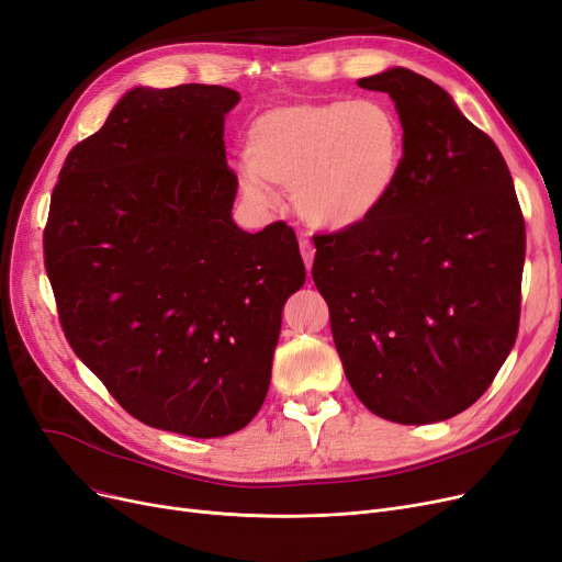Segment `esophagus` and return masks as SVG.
I'll list each match as a JSON object with an SVG mask.
<instances>
[{
  "label": "esophagus",
  "mask_w": 562,
  "mask_h": 562,
  "mask_svg": "<svg viewBox=\"0 0 562 562\" xmlns=\"http://www.w3.org/2000/svg\"><path fill=\"white\" fill-rule=\"evenodd\" d=\"M299 245H301V257L305 261V268L313 270V261H315V247H313V243H310V238L301 236Z\"/></svg>",
  "instance_id": "obj_1"
}]
</instances>
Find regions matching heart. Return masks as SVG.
Here are the masks:
<instances>
[{
    "label": "heart",
    "mask_w": 562,
    "mask_h": 562,
    "mask_svg": "<svg viewBox=\"0 0 562 562\" xmlns=\"http://www.w3.org/2000/svg\"><path fill=\"white\" fill-rule=\"evenodd\" d=\"M240 190L255 205L270 187L292 190L299 217L322 232H351L396 194L407 161L401 115L380 99L296 101L266 109L245 132Z\"/></svg>",
    "instance_id": "heart-1"
}]
</instances>
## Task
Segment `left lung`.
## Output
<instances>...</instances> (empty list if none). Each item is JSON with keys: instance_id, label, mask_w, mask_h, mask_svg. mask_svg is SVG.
I'll use <instances>...</instances> for the list:
<instances>
[{"instance_id": "left-lung-1", "label": "left lung", "mask_w": 562, "mask_h": 562, "mask_svg": "<svg viewBox=\"0 0 562 562\" xmlns=\"http://www.w3.org/2000/svg\"><path fill=\"white\" fill-rule=\"evenodd\" d=\"M359 88L396 103L405 173L370 222L315 238L313 280L359 401L396 424L445 422L514 347L526 222L501 150L449 92L403 67Z\"/></svg>"}]
</instances>
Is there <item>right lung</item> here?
Here are the masks:
<instances>
[{
	"label": "right lung",
	"instance_id": "add662e5",
	"mask_svg": "<svg viewBox=\"0 0 562 562\" xmlns=\"http://www.w3.org/2000/svg\"><path fill=\"white\" fill-rule=\"evenodd\" d=\"M220 86L134 88L61 166L44 234L76 357L132 417L187 438L263 405L282 307L303 286L292 226L234 222Z\"/></svg>",
	"mask_w": 562,
	"mask_h": 562
}]
</instances>
